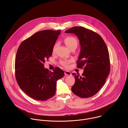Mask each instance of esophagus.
<instances>
[{
  "mask_svg": "<svg viewBox=\"0 0 128 128\" xmlns=\"http://www.w3.org/2000/svg\"><path fill=\"white\" fill-rule=\"evenodd\" d=\"M64 73H65V74L66 76H71V74L70 73V72L68 71H65L64 72Z\"/></svg>",
  "mask_w": 128,
  "mask_h": 128,
  "instance_id": "34e87169",
  "label": "esophagus"
}]
</instances>
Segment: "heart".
Segmentation results:
<instances>
[{
  "label": "heart",
  "mask_w": 128,
  "mask_h": 128,
  "mask_svg": "<svg viewBox=\"0 0 128 128\" xmlns=\"http://www.w3.org/2000/svg\"><path fill=\"white\" fill-rule=\"evenodd\" d=\"M64 42L66 44V45L68 47V48L70 50L72 48H76L78 46V42L77 40L74 37H73V36H68V37H66L64 39ZM57 46L58 44L57 43L54 45L52 48V52L53 53L56 52ZM70 62L71 60H62L60 62V64L65 67H68Z\"/></svg>",
  "instance_id": "obj_1"
}]
</instances>
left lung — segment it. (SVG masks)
Wrapping results in <instances>:
<instances>
[{
	"label": "left lung",
	"mask_w": 128,
	"mask_h": 128,
	"mask_svg": "<svg viewBox=\"0 0 128 128\" xmlns=\"http://www.w3.org/2000/svg\"><path fill=\"white\" fill-rule=\"evenodd\" d=\"M65 33H74L78 38L81 49L77 67L84 68L81 76L72 74L76 82L71 88L72 92L81 98L92 97L103 86L110 72L106 44L100 35L84 27H73Z\"/></svg>",
	"instance_id": "8db88e82"
}]
</instances>
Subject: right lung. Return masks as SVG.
Instances as JSON below:
<instances>
[{
	"instance_id": "add662e5",
	"label": "right lung",
	"mask_w": 128,
	"mask_h": 128,
	"mask_svg": "<svg viewBox=\"0 0 128 128\" xmlns=\"http://www.w3.org/2000/svg\"><path fill=\"white\" fill-rule=\"evenodd\" d=\"M60 30H45L35 33L18 48L15 59V76L18 85L30 97L46 101L56 93L57 81L64 75L56 67L53 72L44 68Z\"/></svg>"
}]
</instances>
